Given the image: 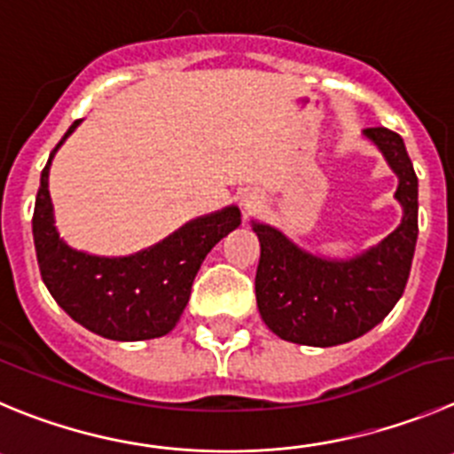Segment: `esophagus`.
I'll return each mask as SVG.
<instances>
[{
    "mask_svg": "<svg viewBox=\"0 0 454 454\" xmlns=\"http://www.w3.org/2000/svg\"><path fill=\"white\" fill-rule=\"evenodd\" d=\"M257 203H260V201H257V197H253V194H251V197H244V206H247V210H253Z\"/></svg>",
    "mask_w": 454,
    "mask_h": 454,
    "instance_id": "obj_1",
    "label": "esophagus"
}]
</instances>
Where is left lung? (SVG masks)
Returning a JSON list of instances; mask_svg holds the SVG:
<instances>
[{
    "instance_id": "left-lung-1",
    "label": "left lung",
    "mask_w": 454,
    "mask_h": 454,
    "mask_svg": "<svg viewBox=\"0 0 454 454\" xmlns=\"http://www.w3.org/2000/svg\"><path fill=\"white\" fill-rule=\"evenodd\" d=\"M399 175L403 222L379 247L349 262H329L295 248L275 228L253 223L260 237L255 295L266 327L282 340L333 347L363 336L403 295L419 235V181L403 138L387 127H367Z\"/></svg>"
}]
</instances>
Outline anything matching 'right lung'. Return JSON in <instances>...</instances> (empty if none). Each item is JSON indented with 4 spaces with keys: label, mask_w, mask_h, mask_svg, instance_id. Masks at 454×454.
<instances>
[{
    "label": "right lung",
    "mask_w": 454,
    "mask_h": 454,
    "mask_svg": "<svg viewBox=\"0 0 454 454\" xmlns=\"http://www.w3.org/2000/svg\"><path fill=\"white\" fill-rule=\"evenodd\" d=\"M69 127L62 141L75 129ZM49 163L33 210V239L46 289L75 323L109 340H150L169 333L190 300L194 275L215 244L241 223L235 206L194 219L156 247L131 257H93L71 251L53 226Z\"/></svg>",
    "instance_id": "add662e5"
}]
</instances>
